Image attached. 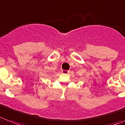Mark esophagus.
Returning <instances> with one entry per match:
<instances>
[{"label":"esophagus","mask_w":125,"mask_h":125,"mask_svg":"<svg viewBox=\"0 0 125 125\" xmlns=\"http://www.w3.org/2000/svg\"><path fill=\"white\" fill-rule=\"evenodd\" d=\"M69 72H70V71H68V70H62V73H64V74H68Z\"/></svg>","instance_id":"esophagus-1"}]
</instances>
